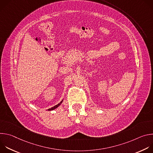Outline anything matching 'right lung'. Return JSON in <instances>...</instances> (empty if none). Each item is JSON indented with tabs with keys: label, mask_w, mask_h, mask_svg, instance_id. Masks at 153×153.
Instances as JSON below:
<instances>
[{
	"label": "right lung",
	"mask_w": 153,
	"mask_h": 153,
	"mask_svg": "<svg viewBox=\"0 0 153 153\" xmlns=\"http://www.w3.org/2000/svg\"><path fill=\"white\" fill-rule=\"evenodd\" d=\"M63 100H62L59 103H58L57 105H55L54 106H53V107H52V108H50V109H48V111H51V110H55L56 108H57L59 105H61V103H62V102H63Z\"/></svg>",
	"instance_id": "right-lung-1"
}]
</instances>
